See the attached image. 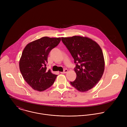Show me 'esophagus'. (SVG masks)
Returning a JSON list of instances; mask_svg holds the SVG:
<instances>
[{
  "label": "esophagus",
  "mask_w": 127,
  "mask_h": 127,
  "mask_svg": "<svg viewBox=\"0 0 127 127\" xmlns=\"http://www.w3.org/2000/svg\"><path fill=\"white\" fill-rule=\"evenodd\" d=\"M67 72H68V70L67 69H65L64 70V71L63 72H61V74H64V73H67Z\"/></svg>",
  "instance_id": "obj_1"
}]
</instances>
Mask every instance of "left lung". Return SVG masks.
Returning a JSON list of instances; mask_svg holds the SVG:
<instances>
[{"instance_id":"8db88e82","label":"left lung","mask_w":127,"mask_h":127,"mask_svg":"<svg viewBox=\"0 0 127 127\" xmlns=\"http://www.w3.org/2000/svg\"><path fill=\"white\" fill-rule=\"evenodd\" d=\"M61 39L76 64V78L70 84L80 92H87L103 75L104 60L102 50L96 42L87 37L75 35Z\"/></svg>"}]
</instances>
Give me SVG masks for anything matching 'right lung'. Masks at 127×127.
<instances>
[{
    "mask_svg": "<svg viewBox=\"0 0 127 127\" xmlns=\"http://www.w3.org/2000/svg\"><path fill=\"white\" fill-rule=\"evenodd\" d=\"M61 38L44 37L28 44L20 60V69L25 81L34 90L42 92L51 86L57 75L47 70L50 52L57 46Z\"/></svg>",
    "mask_w": 127,
    "mask_h": 127,
    "instance_id": "1",
    "label": "right lung"
}]
</instances>
